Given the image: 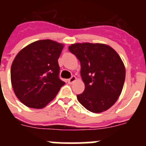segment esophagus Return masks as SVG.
<instances>
[{"mask_svg": "<svg viewBox=\"0 0 146 146\" xmlns=\"http://www.w3.org/2000/svg\"><path fill=\"white\" fill-rule=\"evenodd\" d=\"M76 80H77V78H76V77L75 76H72V77H71V78H69V80H68V82H69V83H72V82H74V81Z\"/></svg>", "mask_w": 146, "mask_h": 146, "instance_id": "1", "label": "esophagus"}]
</instances>
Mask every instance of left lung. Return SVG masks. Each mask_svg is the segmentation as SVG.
Returning <instances> with one entry per match:
<instances>
[{"label": "left lung", "instance_id": "left-lung-1", "mask_svg": "<svg viewBox=\"0 0 146 146\" xmlns=\"http://www.w3.org/2000/svg\"><path fill=\"white\" fill-rule=\"evenodd\" d=\"M81 65L85 83L79 102L92 113L104 112L115 103L123 89L126 76L124 64L111 47L104 44L76 43L69 47Z\"/></svg>", "mask_w": 146, "mask_h": 146}]
</instances>
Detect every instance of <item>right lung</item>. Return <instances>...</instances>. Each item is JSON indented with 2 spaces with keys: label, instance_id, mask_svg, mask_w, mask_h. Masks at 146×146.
Wrapping results in <instances>:
<instances>
[{
  "label": "right lung",
  "instance_id": "1",
  "mask_svg": "<svg viewBox=\"0 0 146 146\" xmlns=\"http://www.w3.org/2000/svg\"><path fill=\"white\" fill-rule=\"evenodd\" d=\"M64 44L50 39L38 40L21 50L11 67L15 95L28 108L42 109L65 84L59 78L58 59Z\"/></svg>",
  "mask_w": 146,
  "mask_h": 146
}]
</instances>
